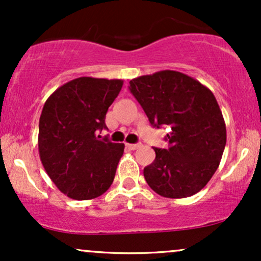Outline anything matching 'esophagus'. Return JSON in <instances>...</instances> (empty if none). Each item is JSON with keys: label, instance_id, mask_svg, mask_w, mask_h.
<instances>
[{"label": "esophagus", "instance_id": "obj_1", "mask_svg": "<svg viewBox=\"0 0 261 261\" xmlns=\"http://www.w3.org/2000/svg\"><path fill=\"white\" fill-rule=\"evenodd\" d=\"M140 147H141L140 143H126V148L131 149V151H135V149H137Z\"/></svg>", "mask_w": 261, "mask_h": 261}]
</instances>
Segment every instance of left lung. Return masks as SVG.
<instances>
[{"mask_svg":"<svg viewBox=\"0 0 261 261\" xmlns=\"http://www.w3.org/2000/svg\"><path fill=\"white\" fill-rule=\"evenodd\" d=\"M155 127L168 125V149L153 147L155 160L143 169L158 195L182 199L199 193L215 174L224 146L226 124L207 87L178 71H158L128 87Z\"/></svg>","mask_w":261,"mask_h":261,"instance_id":"obj_1","label":"left lung"}]
</instances>
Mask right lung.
<instances>
[{"instance_id":"1","label":"right lung","mask_w":261,"mask_h":261,"mask_svg":"<svg viewBox=\"0 0 261 261\" xmlns=\"http://www.w3.org/2000/svg\"><path fill=\"white\" fill-rule=\"evenodd\" d=\"M124 81L80 77L59 87L39 120L40 161L54 184L74 200H91L110 188L124 143L100 140L106 115Z\"/></svg>"}]
</instances>
